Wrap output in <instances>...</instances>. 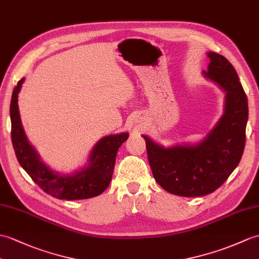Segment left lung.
<instances>
[{
  "label": "left lung",
  "mask_w": 259,
  "mask_h": 259,
  "mask_svg": "<svg viewBox=\"0 0 259 259\" xmlns=\"http://www.w3.org/2000/svg\"><path fill=\"white\" fill-rule=\"evenodd\" d=\"M207 57L209 64L203 76L225 93L224 113L214 128L195 144L166 148L142 135L155 181L169 193L185 197L219 189L236 169L245 148L248 102L238 75L224 56L208 52Z\"/></svg>",
  "instance_id": "left-lung-1"
}]
</instances>
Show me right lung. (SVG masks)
<instances>
[{"mask_svg": "<svg viewBox=\"0 0 259 259\" xmlns=\"http://www.w3.org/2000/svg\"><path fill=\"white\" fill-rule=\"evenodd\" d=\"M24 80L25 78H22L15 86L10 107L12 143L21 166L41 190L59 200H83L100 195L110 184L118 149L129 134L121 132L101 138L90 152L87 164L74 173L61 174L52 170L41 161L23 129L17 96Z\"/></svg>", "mask_w": 259, "mask_h": 259, "instance_id": "obj_1", "label": "right lung"}]
</instances>
